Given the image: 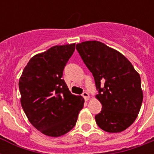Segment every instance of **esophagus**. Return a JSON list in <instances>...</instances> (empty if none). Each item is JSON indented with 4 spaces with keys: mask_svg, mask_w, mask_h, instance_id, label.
Returning a JSON list of instances; mask_svg holds the SVG:
<instances>
[{
    "mask_svg": "<svg viewBox=\"0 0 154 154\" xmlns=\"http://www.w3.org/2000/svg\"><path fill=\"white\" fill-rule=\"evenodd\" d=\"M82 97H84L85 101H88V100L90 98V96H89V94H88L87 92H84V93L82 94Z\"/></svg>",
    "mask_w": 154,
    "mask_h": 154,
    "instance_id": "1",
    "label": "esophagus"
}]
</instances>
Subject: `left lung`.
<instances>
[{
	"instance_id": "obj_1",
	"label": "left lung",
	"mask_w": 154,
	"mask_h": 154,
	"mask_svg": "<svg viewBox=\"0 0 154 154\" xmlns=\"http://www.w3.org/2000/svg\"><path fill=\"white\" fill-rule=\"evenodd\" d=\"M82 60L93 73L102 109L95 116L108 133H120L137 117L142 101L141 77L131 62L116 49L97 41L77 44Z\"/></svg>"
}]
</instances>
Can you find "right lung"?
<instances>
[{
    "mask_svg": "<svg viewBox=\"0 0 154 154\" xmlns=\"http://www.w3.org/2000/svg\"><path fill=\"white\" fill-rule=\"evenodd\" d=\"M75 43L55 45L33 56L19 79L20 104L29 122L45 135L62 136L75 126L85 100L61 79Z\"/></svg>",
    "mask_w": 154,
    "mask_h": 154,
    "instance_id": "right-lung-1",
    "label": "right lung"
}]
</instances>
